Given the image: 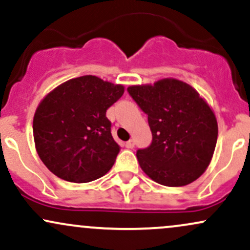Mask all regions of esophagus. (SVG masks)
Returning a JSON list of instances; mask_svg holds the SVG:
<instances>
[{"label": "esophagus", "instance_id": "obj_1", "mask_svg": "<svg viewBox=\"0 0 250 250\" xmlns=\"http://www.w3.org/2000/svg\"><path fill=\"white\" fill-rule=\"evenodd\" d=\"M125 147L126 148H133L134 147V140L130 139L127 143L125 144Z\"/></svg>", "mask_w": 250, "mask_h": 250}]
</instances>
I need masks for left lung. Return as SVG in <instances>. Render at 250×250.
<instances>
[{
	"instance_id": "left-lung-1",
	"label": "left lung",
	"mask_w": 250,
	"mask_h": 250,
	"mask_svg": "<svg viewBox=\"0 0 250 250\" xmlns=\"http://www.w3.org/2000/svg\"><path fill=\"white\" fill-rule=\"evenodd\" d=\"M127 91L147 114L152 132L151 145L137 151L143 171L168 187L195 181L210 164L218 140V122L207 102L175 78L132 85Z\"/></svg>"
}]
</instances>
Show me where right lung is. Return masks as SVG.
<instances>
[{"mask_svg": "<svg viewBox=\"0 0 250 250\" xmlns=\"http://www.w3.org/2000/svg\"><path fill=\"white\" fill-rule=\"evenodd\" d=\"M123 93V85L87 75L64 82L44 97L32 130L37 153L50 172L84 184L110 171L120 147L106 110Z\"/></svg>", "mask_w": 250, "mask_h": 250, "instance_id": "add662e5", "label": "right lung"}]
</instances>
